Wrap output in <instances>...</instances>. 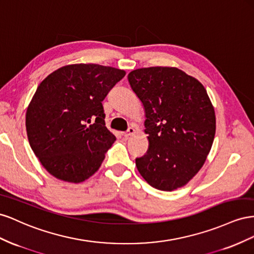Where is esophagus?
<instances>
[{
	"mask_svg": "<svg viewBox=\"0 0 254 254\" xmlns=\"http://www.w3.org/2000/svg\"><path fill=\"white\" fill-rule=\"evenodd\" d=\"M135 133H136V129L133 127H128V129H127V132L123 133V136H125V137H129V136L134 135Z\"/></svg>",
	"mask_w": 254,
	"mask_h": 254,
	"instance_id": "1",
	"label": "esophagus"
}]
</instances>
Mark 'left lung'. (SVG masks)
<instances>
[{
  "instance_id": "8db88e82",
  "label": "left lung",
  "mask_w": 254,
  "mask_h": 254,
  "mask_svg": "<svg viewBox=\"0 0 254 254\" xmlns=\"http://www.w3.org/2000/svg\"><path fill=\"white\" fill-rule=\"evenodd\" d=\"M127 79L146 117L149 148L136 158L140 176L159 190L185 186L204 165L216 132L204 86L176 67L136 69Z\"/></svg>"
}]
</instances>
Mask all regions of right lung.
<instances>
[{"mask_svg": "<svg viewBox=\"0 0 254 254\" xmlns=\"http://www.w3.org/2000/svg\"><path fill=\"white\" fill-rule=\"evenodd\" d=\"M126 75L97 64H67L39 84L27 106L28 142L51 176L81 183L99 170L116 140L102 101Z\"/></svg>", "mask_w": 254, "mask_h": 254, "instance_id": "right-lung-1", "label": "right lung"}]
</instances>
